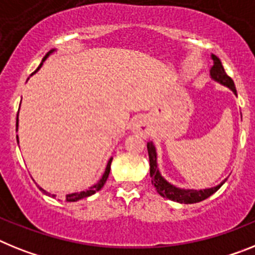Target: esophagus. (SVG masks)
I'll return each instance as SVG.
<instances>
[{"label": "esophagus", "mask_w": 255, "mask_h": 255, "mask_svg": "<svg viewBox=\"0 0 255 255\" xmlns=\"http://www.w3.org/2000/svg\"><path fill=\"white\" fill-rule=\"evenodd\" d=\"M132 131L139 135H147L148 134V124L144 119H138L132 124Z\"/></svg>", "instance_id": "1"}]
</instances>
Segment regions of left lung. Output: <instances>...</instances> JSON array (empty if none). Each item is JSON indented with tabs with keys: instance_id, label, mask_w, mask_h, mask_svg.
I'll return each instance as SVG.
<instances>
[{
	"instance_id": "left-lung-1",
	"label": "left lung",
	"mask_w": 255,
	"mask_h": 255,
	"mask_svg": "<svg viewBox=\"0 0 255 255\" xmlns=\"http://www.w3.org/2000/svg\"><path fill=\"white\" fill-rule=\"evenodd\" d=\"M212 59L213 65L212 68H210V76H212L213 80L219 82V84L225 85L227 88H230L234 91V94L237 95L234 80L226 73L225 68H223V65H222L218 56L212 55ZM147 149H148L149 156V175L152 178V184L154 186L158 195H161L162 197H166V199L171 200V201H177L180 202V204H195V202H200L202 200L208 199L209 196H212L214 192H217L222 187V184L226 182V180H223L217 187L205 188V190H184V188L173 186L166 179H164L162 175L160 174V171H158L157 153H156V148H154L153 143H147Z\"/></svg>"
}]
</instances>
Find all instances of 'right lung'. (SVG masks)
<instances>
[{"instance_id":"obj_1","label":"right lung","mask_w":255,"mask_h":255,"mask_svg":"<svg viewBox=\"0 0 255 255\" xmlns=\"http://www.w3.org/2000/svg\"><path fill=\"white\" fill-rule=\"evenodd\" d=\"M53 51H54V49H53V50H50L49 53H47L46 55L43 56L42 63L45 62V60H46V58H47V56H49L50 54L53 53ZM42 63H41V64H40V67H38V68H37L36 71L33 72V73H36V72L38 71V69L41 68V65H42ZM33 73H32V75H33ZM16 130H18V119H16ZM16 138H18V136H16ZM111 162H112V158H110V161H108V164H107L106 171H104L103 177L101 178V180H99V182H98L97 184H94V186L91 187V188H89L88 191H82V192H75V193H69V195H67V196H65V200H67V201H69V202L78 201V200L84 199V197H89V196L94 195V193L97 192V191H99V190H101L102 187L104 186V183H106V180H107V178H108V175H110V171H111ZM40 190L42 191V192L45 193V195H47V196H51V197H55V195H51V193L46 192V191H45V190H42V188H41V187H40Z\"/></svg>"}]
</instances>
